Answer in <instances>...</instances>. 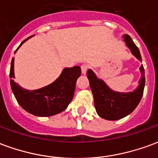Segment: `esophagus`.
Masks as SVG:
<instances>
[{
    "label": "esophagus",
    "instance_id": "esophagus-1",
    "mask_svg": "<svg viewBox=\"0 0 158 158\" xmlns=\"http://www.w3.org/2000/svg\"><path fill=\"white\" fill-rule=\"evenodd\" d=\"M88 69H89V65H88V64H83V65L81 66V71H82L83 74L86 73Z\"/></svg>",
    "mask_w": 158,
    "mask_h": 158
}]
</instances>
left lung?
Here are the masks:
<instances>
[{
  "label": "left lung",
  "instance_id": "1",
  "mask_svg": "<svg viewBox=\"0 0 158 158\" xmlns=\"http://www.w3.org/2000/svg\"><path fill=\"white\" fill-rule=\"evenodd\" d=\"M126 45L130 49L131 53L141 61V56L138 47L128 35L123 36ZM141 78L138 88L133 92L119 93L113 91L102 79H98L92 70L89 69L87 77L89 79L90 89L92 90L95 107L100 117L106 120H118L124 118L135 109L141 100L145 87V70L143 65L139 68Z\"/></svg>",
  "mask_w": 158,
  "mask_h": 158
}]
</instances>
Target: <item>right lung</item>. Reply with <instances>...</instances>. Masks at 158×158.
Instances as JSON below:
<instances>
[{
  "label": "right lung",
  "instance_id": "1",
  "mask_svg": "<svg viewBox=\"0 0 158 158\" xmlns=\"http://www.w3.org/2000/svg\"><path fill=\"white\" fill-rule=\"evenodd\" d=\"M28 39L24 40L19 48ZM13 64L14 59L12 58L10 69L11 79L14 78ZM80 74L81 69L79 66L67 68L63 69L56 81L35 90L23 89L14 82L13 79H11L10 84L17 102L26 112L35 116L50 117L62 113L68 107L74 95L76 81Z\"/></svg>",
  "mask_w": 158,
  "mask_h": 158
}]
</instances>
